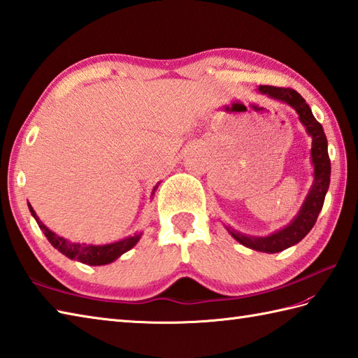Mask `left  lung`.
<instances>
[{"mask_svg":"<svg viewBox=\"0 0 358 358\" xmlns=\"http://www.w3.org/2000/svg\"><path fill=\"white\" fill-rule=\"evenodd\" d=\"M258 90L263 94H268L272 98H277L287 103L289 106L296 110L300 117V121L305 124L308 134L313 136V149H310V155H313V163H314V185L308 199L303 204L300 214L296 215L294 222L286 226L285 229H281L275 234L269 235V237L264 238H249L246 235H241L238 232H232V237L240 241L241 245H245L250 249L260 250V252H281L292 245H296L300 240H303L308 235V232L313 229L318 214L323 208L326 192L329 189V181H331V159L328 155V140H326V135L322 124L314 118L313 112L308 103L305 101L296 90L291 87H277V86H260Z\"/></svg>","mask_w":358,"mask_h":358,"instance_id":"1","label":"left lung"}]
</instances>
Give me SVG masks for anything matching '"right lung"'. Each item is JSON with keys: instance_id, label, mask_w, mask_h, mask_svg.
<instances>
[{"instance_id": "obj_1", "label": "right lung", "mask_w": 358, "mask_h": 358, "mask_svg": "<svg viewBox=\"0 0 358 358\" xmlns=\"http://www.w3.org/2000/svg\"><path fill=\"white\" fill-rule=\"evenodd\" d=\"M155 191V189H154ZM29 209L32 212L34 218L36 220L38 226L40 229L44 232L45 237H48L50 245L58 249L59 252L64 254L66 257H69L71 260H78L85 264H90V266H101V264H108L112 263L113 260H117L120 255H123L124 252H127L129 249H132L136 241L140 240V235H134V237L124 238L117 243H112V245H103V246H95V245H80V243H72L67 241L62 237H58L57 234H53L52 231H49L45 227L41 220L36 217L35 210L32 209V206L29 204Z\"/></svg>"}]
</instances>
